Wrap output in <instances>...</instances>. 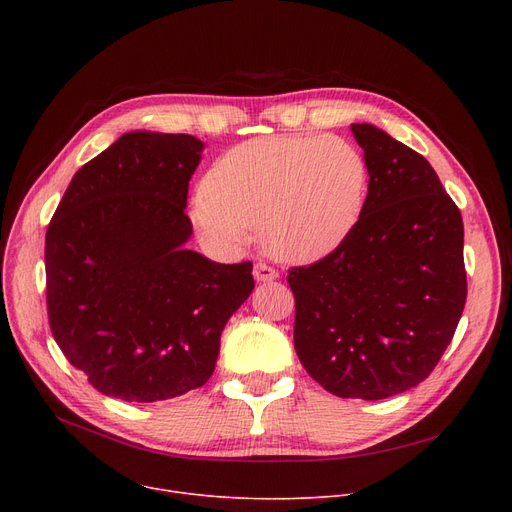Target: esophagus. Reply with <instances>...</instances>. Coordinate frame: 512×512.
I'll use <instances>...</instances> for the list:
<instances>
[{
  "instance_id": "obj_1",
  "label": "esophagus",
  "mask_w": 512,
  "mask_h": 512,
  "mask_svg": "<svg viewBox=\"0 0 512 512\" xmlns=\"http://www.w3.org/2000/svg\"><path fill=\"white\" fill-rule=\"evenodd\" d=\"M253 276L257 282H270V280H276L278 278V270H274V267H270L267 263H255V270H253Z\"/></svg>"
}]
</instances>
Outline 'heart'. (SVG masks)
<instances>
[{"instance_id":"1","label":"heart","mask_w":512,"mask_h":512,"mask_svg":"<svg viewBox=\"0 0 512 512\" xmlns=\"http://www.w3.org/2000/svg\"><path fill=\"white\" fill-rule=\"evenodd\" d=\"M367 188L363 153L336 134H276L226 151L193 203L199 234L238 249L257 226L263 247L301 259L334 247L357 220Z\"/></svg>"}]
</instances>
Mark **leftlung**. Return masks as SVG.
<instances>
[{"label": "left lung", "instance_id": "1", "mask_svg": "<svg viewBox=\"0 0 512 512\" xmlns=\"http://www.w3.org/2000/svg\"><path fill=\"white\" fill-rule=\"evenodd\" d=\"M369 186L340 245L288 270L294 348L340 398L382 400L434 371L467 301L463 218L429 161L353 124Z\"/></svg>", "mask_w": 512, "mask_h": 512}]
</instances>
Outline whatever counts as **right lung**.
I'll return each mask as SVG.
<instances>
[{
  "label": "right lung",
  "instance_id": "add662e5",
  "mask_svg": "<svg viewBox=\"0 0 512 512\" xmlns=\"http://www.w3.org/2000/svg\"><path fill=\"white\" fill-rule=\"evenodd\" d=\"M203 143L126 132L80 168L45 234L49 328L105 396L155 402L203 386L253 263H215L182 245Z\"/></svg>",
  "mask_w": 512,
  "mask_h": 512
}]
</instances>
